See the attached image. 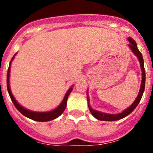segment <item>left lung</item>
<instances>
[{
	"label": "left lung",
	"mask_w": 153,
	"mask_h": 153,
	"mask_svg": "<svg viewBox=\"0 0 153 153\" xmlns=\"http://www.w3.org/2000/svg\"><path fill=\"white\" fill-rule=\"evenodd\" d=\"M128 41H129V43H130V44H129V47H130V49H132L133 53L138 57V60H139L140 64H141V71H142V81H141V88H140L139 93H138V97H137V98L135 99V101H134V103L132 104V105L129 106V108H127L126 110H124V112H122L121 113L117 114V115H109V114H106V113H104V112H98V111L93 110V109L89 106V102H88V106H89V110H90L92 115H93L95 118H97L98 120H100V121H117V120H120L121 119V118H124V117L127 116L128 115H129V114H130L131 112H132V111L136 108V106H138V104H139L141 98H142L143 91H144V88H145V70H144V66H143V56L142 55H141V52L138 50L135 41L131 38H128ZM87 101H89L88 98H87Z\"/></svg>",
	"instance_id": "8db88e82"
}]
</instances>
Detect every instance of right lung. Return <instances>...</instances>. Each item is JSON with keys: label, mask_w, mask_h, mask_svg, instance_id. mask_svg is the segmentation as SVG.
I'll use <instances>...</instances> for the list:
<instances>
[{"label": "right lung", "mask_w": 153, "mask_h": 153, "mask_svg": "<svg viewBox=\"0 0 153 153\" xmlns=\"http://www.w3.org/2000/svg\"><path fill=\"white\" fill-rule=\"evenodd\" d=\"M16 55V54H15ZM15 55L12 57V60H11L10 63V66H9L8 71H7V90H8L9 95H10L11 100H12V103L14 104L16 109L21 112V114L24 115V116L27 117V118H30V119L33 120V121H41V122H44V121H49L51 120L55 119L56 118H58V116L61 115L63 113V112L64 111V109H66V106H67V101L68 96L69 95L70 92H72V88H70L69 90L67 91V94H66L65 97H64V100H63L62 103L60 104L59 106L56 108L54 110L50 111V112H32V111L28 110V109H24V107H22L19 104H18V102L16 101V100L15 99V98L13 97V95H12V92H11L10 88V81H9V78H10V65L11 62L13 60V58H15Z\"/></svg>", "instance_id": "obj_1"}]
</instances>
